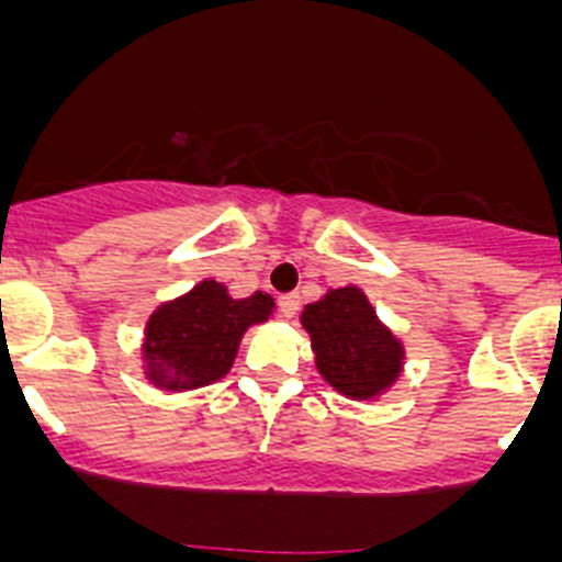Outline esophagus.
I'll list each match as a JSON object with an SVG mask.
<instances>
[{
	"label": "esophagus",
	"mask_w": 562,
	"mask_h": 562,
	"mask_svg": "<svg viewBox=\"0 0 562 562\" xmlns=\"http://www.w3.org/2000/svg\"><path fill=\"white\" fill-rule=\"evenodd\" d=\"M277 305H280V313L285 318L296 316V311H300V293H285V296H280Z\"/></svg>",
	"instance_id": "esophagus-1"
}]
</instances>
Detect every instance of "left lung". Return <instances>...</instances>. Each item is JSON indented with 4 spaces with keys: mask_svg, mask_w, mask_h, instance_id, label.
Instances as JSON below:
<instances>
[{
    "mask_svg": "<svg viewBox=\"0 0 562 562\" xmlns=\"http://www.w3.org/2000/svg\"><path fill=\"white\" fill-rule=\"evenodd\" d=\"M318 375L352 401H375L403 372V344L356 285L333 288L302 311Z\"/></svg>",
    "mask_w": 562,
    "mask_h": 562,
    "instance_id": "left-lung-1",
    "label": "left lung"
}]
</instances>
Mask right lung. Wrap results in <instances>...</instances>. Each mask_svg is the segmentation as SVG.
<instances>
[{"mask_svg":"<svg viewBox=\"0 0 562 562\" xmlns=\"http://www.w3.org/2000/svg\"><path fill=\"white\" fill-rule=\"evenodd\" d=\"M274 311L269 293L232 300L226 285L204 280L156 307L145 325V378L165 392L210 386L232 369L240 338Z\"/></svg>","mask_w":562,"mask_h":562,"instance_id":"obj_1","label":"right lung"}]
</instances>
